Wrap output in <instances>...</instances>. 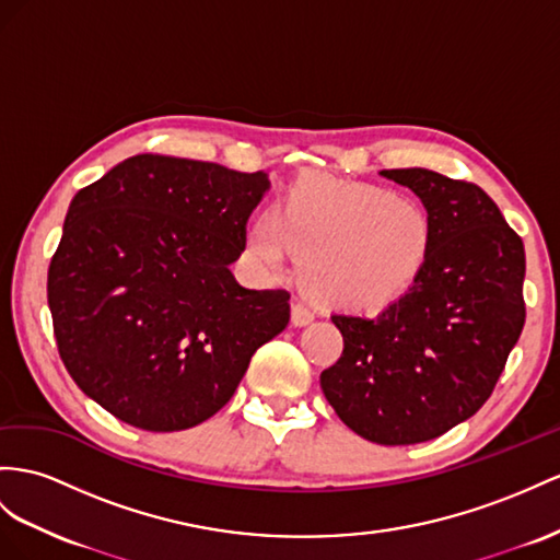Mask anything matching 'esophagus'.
Listing matches in <instances>:
<instances>
[{
  "instance_id": "34e87169",
  "label": "esophagus",
  "mask_w": 560,
  "mask_h": 560,
  "mask_svg": "<svg viewBox=\"0 0 560 560\" xmlns=\"http://www.w3.org/2000/svg\"><path fill=\"white\" fill-rule=\"evenodd\" d=\"M291 317H293L295 326H307L310 322H314V317H317V312H314V307L310 303H305V300H295Z\"/></svg>"
}]
</instances>
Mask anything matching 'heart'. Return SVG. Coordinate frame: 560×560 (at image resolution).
<instances>
[{"label": "heart", "instance_id": "b5f03b06", "mask_svg": "<svg viewBox=\"0 0 560 560\" xmlns=\"http://www.w3.org/2000/svg\"><path fill=\"white\" fill-rule=\"evenodd\" d=\"M246 248L269 275L283 271L291 250L305 289L326 307L378 312L419 279L433 218L393 189L310 175L289 186L275 212L257 214Z\"/></svg>", "mask_w": 560, "mask_h": 560}]
</instances>
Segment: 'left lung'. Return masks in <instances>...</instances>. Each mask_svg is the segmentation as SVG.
Returning a JSON list of instances; mask_svg holds the SVG:
<instances>
[{
    "label": "left lung",
    "mask_w": 560,
    "mask_h": 560,
    "mask_svg": "<svg viewBox=\"0 0 560 560\" xmlns=\"http://www.w3.org/2000/svg\"><path fill=\"white\" fill-rule=\"evenodd\" d=\"M381 175L421 198L433 248L378 317L334 314L342 354L319 381L357 435L417 444L470 419L492 395L525 324V248L480 186L423 167Z\"/></svg>",
    "instance_id": "8db88e82"
}]
</instances>
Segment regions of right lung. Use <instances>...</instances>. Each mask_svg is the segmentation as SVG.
I'll return each mask as SVG.
<instances>
[{"instance_id": "obj_1", "label": "right lung", "mask_w": 560, "mask_h": 560, "mask_svg": "<svg viewBox=\"0 0 560 560\" xmlns=\"http://www.w3.org/2000/svg\"><path fill=\"white\" fill-rule=\"evenodd\" d=\"M269 191L265 172L141 153L70 200L47 295L78 388L151 433L218 413L250 357L291 319L285 291H250L229 265Z\"/></svg>"}]
</instances>
